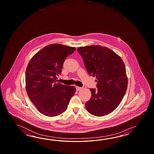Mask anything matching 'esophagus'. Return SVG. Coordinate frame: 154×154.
Wrapping results in <instances>:
<instances>
[{
	"label": "esophagus",
	"instance_id": "34e87169",
	"mask_svg": "<svg viewBox=\"0 0 154 154\" xmlns=\"http://www.w3.org/2000/svg\"><path fill=\"white\" fill-rule=\"evenodd\" d=\"M75 88H76V90H77V91L81 90L82 88V87H80L78 86L75 87Z\"/></svg>",
	"mask_w": 154,
	"mask_h": 154
}]
</instances>
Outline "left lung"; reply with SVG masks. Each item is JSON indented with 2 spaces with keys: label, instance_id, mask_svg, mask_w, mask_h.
Instances as JSON below:
<instances>
[{
  "label": "left lung",
  "instance_id": "left-lung-1",
  "mask_svg": "<svg viewBox=\"0 0 154 154\" xmlns=\"http://www.w3.org/2000/svg\"><path fill=\"white\" fill-rule=\"evenodd\" d=\"M88 74L96 77L97 89L90 88L91 97L85 104L87 111L96 116H106L120 105L128 88L124 61L111 49L101 45L79 47Z\"/></svg>",
  "mask_w": 154,
  "mask_h": 154
}]
</instances>
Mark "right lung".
I'll use <instances>...</instances> for the list:
<instances>
[{
	"instance_id": "right-lung-1",
	"label": "right lung",
	"mask_w": 154,
	"mask_h": 154,
	"mask_svg": "<svg viewBox=\"0 0 154 154\" xmlns=\"http://www.w3.org/2000/svg\"><path fill=\"white\" fill-rule=\"evenodd\" d=\"M75 48L60 44L47 45L35 53L27 65L26 89L38 111L48 117L57 116L67 108L75 88L58 81L66 57Z\"/></svg>"
}]
</instances>
